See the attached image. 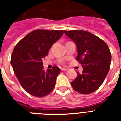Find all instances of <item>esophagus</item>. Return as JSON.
<instances>
[{"instance_id":"esophagus-1","label":"esophagus","mask_w":121,"mask_h":121,"mask_svg":"<svg viewBox=\"0 0 121 121\" xmlns=\"http://www.w3.org/2000/svg\"><path fill=\"white\" fill-rule=\"evenodd\" d=\"M60 69H61V71H67V70H68V69H67V68H64V67H62V68H60Z\"/></svg>"}]
</instances>
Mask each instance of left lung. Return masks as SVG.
Returning <instances> with one entry per match:
<instances>
[{
    "label": "left lung",
    "mask_w": 121,
    "mask_h": 121,
    "mask_svg": "<svg viewBox=\"0 0 121 121\" xmlns=\"http://www.w3.org/2000/svg\"><path fill=\"white\" fill-rule=\"evenodd\" d=\"M64 32L77 47L76 59L82 64L83 73L71 83L73 88L81 94H90L99 88L110 69L111 54L108 45L102 39L81 30Z\"/></svg>",
    "instance_id": "1"
}]
</instances>
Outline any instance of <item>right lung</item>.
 I'll use <instances>...</instances> for the list:
<instances>
[{
    "mask_svg": "<svg viewBox=\"0 0 121 121\" xmlns=\"http://www.w3.org/2000/svg\"><path fill=\"white\" fill-rule=\"evenodd\" d=\"M63 33L62 30H36L15 46L11 65L21 86L33 96H46L55 87L57 77L60 73V68L54 66L45 71L42 59Z\"/></svg>",
    "mask_w": 121,
    "mask_h": 121,
    "instance_id": "right-lung-1",
    "label": "right lung"
}]
</instances>
